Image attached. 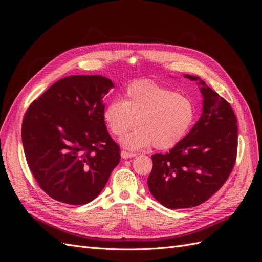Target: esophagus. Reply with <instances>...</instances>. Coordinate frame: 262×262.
I'll return each instance as SVG.
<instances>
[{
  "label": "esophagus",
  "mask_w": 262,
  "mask_h": 262,
  "mask_svg": "<svg viewBox=\"0 0 262 262\" xmlns=\"http://www.w3.org/2000/svg\"><path fill=\"white\" fill-rule=\"evenodd\" d=\"M136 154L135 153H129V152H126V150H122L121 152V157L123 159H127V158H132V157H135Z\"/></svg>",
  "instance_id": "obj_1"
}]
</instances>
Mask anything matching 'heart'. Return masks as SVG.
Returning a JSON list of instances; mask_svg holds the SVG:
<instances>
[{
    "instance_id": "1",
    "label": "heart",
    "mask_w": 262,
    "mask_h": 262,
    "mask_svg": "<svg viewBox=\"0 0 262 262\" xmlns=\"http://www.w3.org/2000/svg\"><path fill=\"white\" fill-rule=\"evenodd\" d=\"M195 114L194 103L189 96L143 79L126 87L124 100L109 102L103 118L110 133L118 137L130 129L136 120L138 127L121 139L123 146L128 149L150 145L157 149H170L187 136Z\"/></svg>"
}]
</instances>
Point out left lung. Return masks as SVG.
I'll use <instances>...</instances> for the list:
<instances>
[{"label":"left lung","mask_w":262,"mask_h":262,"mask_svg":"<svg viewBox=\"0 0 262 262\" xmlns=\"http://www.w3.org/2000/svg\"><path fill=\"white\" fill-rule=\"evenodd\" d=\"M191 80L196 76L186 74ZM203 114L189 134L166 154L152 155L147 178L152 195L171 209L195 207L221 189L236 163L237 118L230 104L200 80Z\"/></svg>","instance_id":"8db88e82"}]
</instances>
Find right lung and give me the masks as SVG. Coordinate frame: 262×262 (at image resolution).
Here are the masks:
<instances>
[{"instance_id":"1","label":"right lung","mask_w":262,"mask_h":262,"mask_svg":"<svg viewBox=\"0 0 262 262\" xmlns=\"http://www.w3.org/2000/svg\"><path fill=\"white\" fill-rule=\"evenodd\" d=\"M114 82L101 75L59 79L27 108L22 143L29 168L52 199L84 205L98 196L120 162L103 118Z\"/></svg>"}]
</instances>
